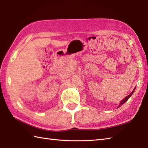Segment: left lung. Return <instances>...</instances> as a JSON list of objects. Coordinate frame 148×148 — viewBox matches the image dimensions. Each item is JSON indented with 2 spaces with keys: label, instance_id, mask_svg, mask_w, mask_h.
<instances>
[{
  "label": "left lung",
  "instance_id": "1",
  "mask_svg": "<svg viewBox=\"0 0 148 148\" xmlns=\"http://www.w3.org/2000/svg\"><path fill=\"white\" fill-rule=\"evenodd\" d=\"M135 89H136V88H135ZM135 89L132 91V92L130 94V95H128L127 97H125V98L124 99H123L122 100V101H121V102H120V103H119V106H118V108H119V106H121V105H123V103H125V102H126L127 101V100H128V99H129L130 98V97H131V95H132V94H133V93H134V90H135Z\"/></svg>",
  "mask_w": 148,
  "mask_h": 148
}]
</instances>
